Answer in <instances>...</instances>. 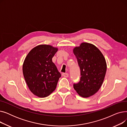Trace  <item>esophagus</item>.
<instances>
[{"instance_id":"34e87169","label":"esophagus","mask_w":127,"mask_h":127,"mask_svg":"<svg viewBox=\"0 0 127 127\" xmlns=\"http://www.w3.org/2000/svg\"><path fill=\"white\" fill-rule=\"evenodd\" d=\"M62 76L64 77H65V78H67L68 76H69V74H68V73H63L62 74Z\"/></svg>"}]
</instances>
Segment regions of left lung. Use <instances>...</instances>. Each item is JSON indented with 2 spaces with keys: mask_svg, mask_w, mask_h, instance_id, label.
<instances>
[{
  "mask_svg": "<svg viewBox=\"0 0 127 127\" xmlns=\"http://www.w3.org/2000/svg\"><path fill=\"white\" fill-rule=\"evenodd\" d=\"M80 68V81L74 88L81 97H89L97 93L102 84L106 71L105 58L96 47L82 43L73 50Z\"/></svg>",
  "mask_w": 127,
  "mask_h": 127,
  "instance_id": "left-lung-1",
  "label": "left lung"
}]
</instances>
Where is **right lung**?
<instances>
[{
  "instance_id": "obj_1",
  "label": "right lung",
  "mask_w": 127,
  "mask_h": 127,
  "mask_svg": "<svg viewBox=\"0 0 127 127\" xmlns=\"http://www.w3.org/2000/svg\"><path fill=\"white\" fill-rule=\"evenodd\" d=\"M58 48L48 45L33 48L26 57L23 66L24 78L30 91L41 98L54 91L61 75L52 59Z\"/></svg>"
}]
</instances>
